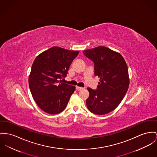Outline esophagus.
Returning a JSON list of instances; mask_svg holds the SVG:
<instances>
[{"label":"esophagus","instance_id":"1","mask_svg":"<svg viewBox=\"0 0 157 157\" xmlns=\"http://www.w3.org/2000/svg\"><path fill=\"white\" fill-rule=\"evenodd\" d=\"M83 88V87H79V86H76V90H78V91H79V90H82Z\"/></svg>","mask_w":157,"mask_h":157}]
</instances>
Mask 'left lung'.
<instances>
[{
	"instance_id": "left-lung-1",
	"label": "left lung",
	"mask_w": 157,
	"mask_h": 157,
	"mask_svg": "<svg viewBox=\"0 0 157 157\" xmlns=\"http://www.w3.org/2000/svg\"><path fill=\"white\" fill-rule=\"evenodd\" d=\"M94 63V75L99 79L98 88H87L88 109L97 115H104L121 103L128 89L130 80L127 64L122 55L105 46L83 51Z\"/></svg>"
}]
</instances>
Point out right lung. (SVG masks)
I'll use <instances>...</instances> for the list:
<instances>
[{
    "mask_svg": "<svg viewBox=\"0 0 157 157\" xmlns=\"http://www.w3.org/2000/svg\"><path fill=\"white\" fill-rule=\"evenodd\" d=\"M79 53L58 46L39 54L34 59L29 77L32 96L46 113L56 114L65 109L75 87L61 83Z\"/></svg>",
    "mask_w": 157,
    "mask_h": 157,
    "instance_id": "right-lung-1",
    "label": "right lung"
}]
</instances>
